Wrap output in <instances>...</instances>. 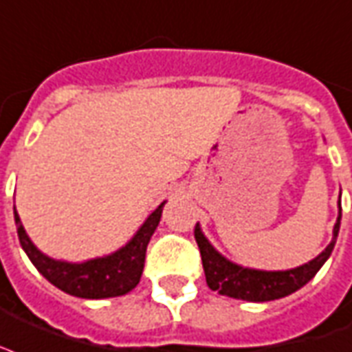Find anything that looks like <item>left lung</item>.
I'll return each instance as SVG.
<instances>
[{
  "label": "left lung",
  "instance_id": "obj_1",
  "mask_svg": "<svg viewBox=\"0 0 352 352\" xmlns=\"http://www.w3.org/2000/svg\"><path fill=\"white\" fill-rule=\"evenodd\" d=\"M340 219H342V203L338 201V219L332 229V240L325 248V251H321L316 258L307 264L284 270V272H264V270L243 267V265L230 262L219 251H216V248L203 234V230L197 223L195 225V241L199 245L208 288L221 295H227V297H232V299L251 302L275 301V299L294 294L297 289H301L305 284L310 283L314 275L321 270V265L329 260L332 249L336 245Z\"/></svg>",
  "mask_w": 352,
  "mask_h": 352
}]
</instances>
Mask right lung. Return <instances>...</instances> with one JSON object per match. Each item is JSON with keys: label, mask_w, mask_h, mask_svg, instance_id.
Here are the masks:
<instances>
[{"label": "right lung", "mask_w": 352, "mask_h": 352, "mask_svg": "<svg viewBox=\"0 0 352 352\" xmlns=\"http://www.w3.org/2000/svg\"><path fill=\"white\" fill-rule=\"evenodd\" d=\"M164 203L157 206L142 227L131 240L118 251L98 258L85 260V262H66L55 260L44 254L31 238L27 236L21 219L14 206V221L18 227L21 249L25 251L33 265L50 280L53 286L63 289L66 294L80 297V299H107V297H120L129 294L140 283L144 262H146L147 243L151 240L153 232L157 230L162 216Z\"/></svg>", "instance_id": "1"}]
</instances>
